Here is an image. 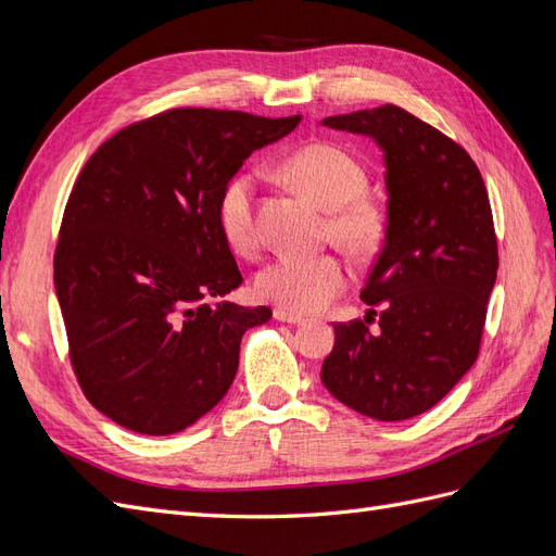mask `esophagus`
I'll use <instances>...</instances> for the list:
<instances>
[{"instance_id":"obj_1","label":"esophagus","mask_w":556,"mask_h":556,"mask_svg":"<svg viewBox=\"0 0 556 556\" xmlns=\"http://www.w3.org/2000/svg\"><path fill=\"white\" fill-rule=\"evenodd\" d=\"M274 317L278 319V323H285V325H304L306 323V319L301 317V315L290 313V311H285V308H276Z\"/></svg>"}]
</instances>
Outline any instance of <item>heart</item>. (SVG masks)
Returning a JSON list of instances; mask_svg holds the SVG:
<instances>
[{"label":"heart","instance_id":"1","mask_svg":"<svg viewBox=\"0 0 556 556\" xmlns=\"http://www.w3.org/2000/svg\"><path fill=\"white\" fill-rule=\"evenodd\" d=\"M282 174L329 213L327 229L336 243L355 255H366L380 243L382 213L364 197L368 185L364 166L343 148L311 143L282 162ZM255 185V174L243 172L225 185L217 199V227L239 255H250L257 245ZM348 280V266L333 255L280 257L262 268L255 290L264 301L290 313H315L339 296Z\"/></svg>","mask_w":556,"mask_h":556}]
</instances>
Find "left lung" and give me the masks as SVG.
<instances>
[{"instance_id":"obj_1","label":"left lung","mask_w":556,"mask_h":556,"mask_svg":"<svg viewBox=\"0 0 556 556\" xmlns=\"http://www.w3.org/2000/svg\"><path fill=\"white\" fill-rule=\"evenodd\" d=\"M382 153L387 225L362 299L368 319L333 325L323 384L348 408L399 422L433 408L476 364L498 252L482 176L462 146L399 106L331 115ZM376 313V311H371Z\"/></svg>"}]
</instances>
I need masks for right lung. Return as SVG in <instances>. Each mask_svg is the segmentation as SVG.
I'll use <instances>...</instances> for the list:
<instances>
[{"label": "right lung", "instance_id": "right-lung-1", "mask_svg": "<svg viewBox=\"0 0 556 556\" xmlns=\"http://www.w3.org/2000/svg\"><path fill=\"white\" fill-rule=\"evenodd\" d=\"M301 123L176 109L129 125L83 166L55 250V294L80 390L148 435L192 427L229 392L243 333L271 308L223 299L241 271L217 199L255 150Z\"/></svg>", "mask_w": 556, "mask_h": 556}]
</instances>
